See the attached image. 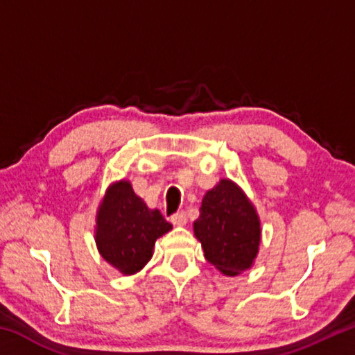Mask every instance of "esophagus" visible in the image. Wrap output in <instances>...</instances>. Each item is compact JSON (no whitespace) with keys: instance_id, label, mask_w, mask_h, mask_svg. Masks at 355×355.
<instances>
[{"instance_id":"34e87169","label":"esophagus","mask_w":355,"mask_h":355,"mask_svg":"<svg viewBox=\"0 0 355 355\" xmlns=\"http://www.w3.org/2000/svg\"><path fill=\"white\" fill-rule=\"evenodd\" d=\"M171 220H172L173 225L182 227V225L186 224V222H188V218H186V213H184V211H178V213H175V214H172Z\"/></svg>"}]
</instances>
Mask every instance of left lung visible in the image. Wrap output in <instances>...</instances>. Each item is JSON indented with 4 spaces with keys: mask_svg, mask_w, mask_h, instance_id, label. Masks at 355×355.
Returning a JSON list of instances; mask_svg holds the SVG:
<instances>
[{
    "mask_svg": "<svg viewBox=\"0 0 355 355\" xmlns=\"http://www.w3.org/2000/svg\"><path fill=\"white\" fill-rule=\"evenodd\" d=\"M194 235L207 260L233 277L254 264L261 238L260 219L241 188L222 178L203 196Z\"/></svg>",
    "mask_w": 355,
    "mask_h": 355,
    "instance_id": "obj_1",
    "label": "left lung"
}]
</instances>
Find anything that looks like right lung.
<instances>
[{"label":"right lung","instance_id":"obj_1","mask_svg":"<svg viewBox=\"0 0 355 355\" xmlns=\"http://www.w3.org/2000/svg\"><path fill=\"white\" fill-rule=\"evenodd\" d=\"M172 230L158 209H150L130 182L107 188L97 211L95 243L100 255L125 275L139 272L153 255L155 241Z\"/></svg>","mask_w":355,"mask_h":355}]
</instances>
